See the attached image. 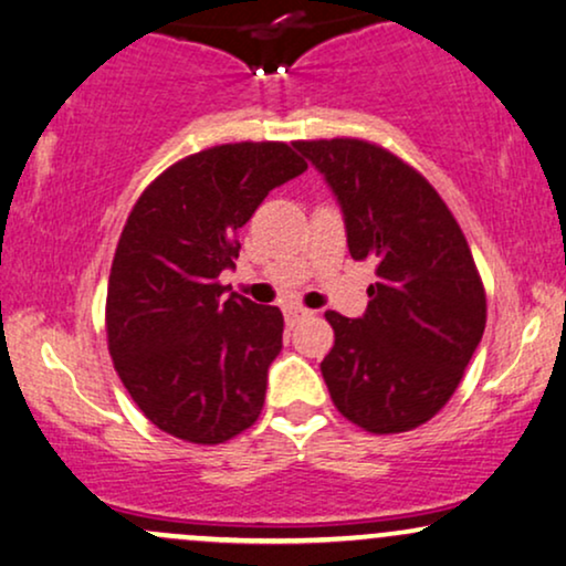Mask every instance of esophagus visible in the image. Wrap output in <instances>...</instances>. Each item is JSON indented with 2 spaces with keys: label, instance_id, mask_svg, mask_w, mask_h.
Here are the masks:
<instances>
[{
  "label": "esophagus",
  "instance_id": "esophagus-1",
  "mask_svg": "<svg viewBox=\"0 0 566 566\" xmlns=\"http://www.w3.org/2000/svg\"><path fill=\"white\" fill-rule=\"evenodd\" d=\"M305 316H311L308 308H301V305H290L287 311H284V318H287L290 326H295L297 322H303Z\"/></svg>",
  "mask_w": 566,
  "mask_h": 566
}]
</instances>
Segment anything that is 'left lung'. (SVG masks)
Instances as JSON below:
<instances>
[{
    "label": "left lung",
    "instance_id": "1",
    "mask_svg": "<svg viewBox=\"0 0 566 566\" xmlns=\"http://www.w3.org/2000/svg\"><path fill=\"white\" fill-rule=\"evenodd\" d=\"M343 208L348 250L377 263L360 318L326 311L322 360L337 411L374 434L408 432L451 400L485 332V287L442 197L398 155L364 139L295 142Z\"/></svg>",
    "mask_w": 566,
    "mask_h": 566
}]
</instances>
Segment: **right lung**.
Listing matches in <instances>:
<instances>
[{
    "mask_svg": "<svg viewBox=\"0 0 566 566\" xmlns=\"http://www.w3.org/2000/svg\"><path fill=\"white\" fill-rule=\"evenodd\" d=\"M308 163L284 142H237L189 155L142 192L107 282V348L142 413L174 438L216 446L255 424L282 350L276 305L218 282L242 229Z\"/></svg>",
    "mask_w": 566,
    "mask_h": 566,
    "instance_id": "obj_1",
    "label": "right lung"
}]
</instances>
